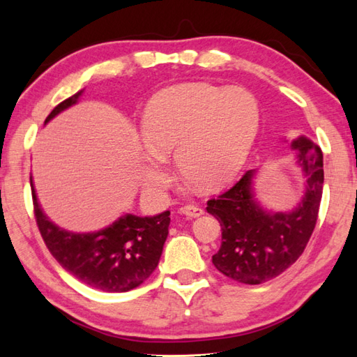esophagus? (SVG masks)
I'll use <instances>...</instances> for the list:
<instances>
[{
	"instance_id": "1",
	"label": "esophagus",
	"mask_w": 357,
	"mask_h": 357,
	"mask_svg": "<svg viewBox=\"0 0 357 357\" xmlns=\"http://www.w3.org/2000/svg\"><path fill=\"white\" fill-rule=\"evenodd\" d=\"M181 213L188 216V218H198L201 215H204V210L201 207H196V206H185L179 210Z\"/></svg>"
}]
</instances>
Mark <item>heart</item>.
I'll return each instance as SVG.
<instances>
[{
  "instance_id": "1",
  "label": "heart",
  "mask_w": 357,
  "mask_h": 357,
  "mask_svg": "<svg viewBox=\"0 0 357 357\" xmlns=\"http://www.w3.org/2000/svg\"><path fill=\"white\" fill-rule=\"evenodd\" d=\"M261 124V105L244 87L185 82L158 93L142 116V136L153 151L144 172L151 190L167 184L162 158L174 153L179 173L204 188L224 184L250 153Z\"/></svg>"
}]
</instances>
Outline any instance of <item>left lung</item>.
<instances>
[{
	"label": "left lung",
	"instance_id": "left-lung-1",
	"mask_svg": "<svg viewBox=\"0 0 357 357\" xmlns=\"http://www.w3.org/2000/svg\"><path fill=\"white\" fill-rule=\"evenodd\" d=\"M296 164L307 178L298 206L288 211L262 207L255 193L257 170H248L230 190L207 202L222 230L215 267L233 280L257 285L279 276L304 253L319 213L324 187L321 149L301 135L290 142Z\"/></svg>",
	"mask_w": 357,
	"mask_h": 357
}]
</instances>
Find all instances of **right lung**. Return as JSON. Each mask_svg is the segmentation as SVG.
<instances>
[{
    "instance_id": "obj_1",
    "label": "right lung",
    "mask_w": 357,
    "mask_h": 357,
    "mask_svg": "<svg viewBox=\"0 0 357 357\" xmlns=\"http://www.w3.org/2000/svg\"><path fill=\"white\" fill-rule=\"evenodd\" d=\"M81 90L58 104L44 124L79 102ZM33 208L38 229L52 256L82 284L95 290L123 293L141 285L158 267L164 242L169 234L170 211L153 216L127 213L98 231H69L44 213L38 201L33 178L30 174Z\"/></svg>"
}]
</instances>
